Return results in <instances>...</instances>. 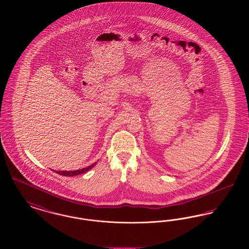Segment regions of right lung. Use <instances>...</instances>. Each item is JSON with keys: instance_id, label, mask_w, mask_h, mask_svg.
Returning <instances> with one entry per match:
<instances>
[{"instance_id": "right-lung-1", "label": "right lung", "mask_w": 249, "mask_h": 249, "mask_svg": "<svg viewBox=\"0 0 249 249\" xmlns=\"http://www.w3.org/2000/svg\"><path fill=\"white\" fill-rule=\"evenodd\" d=\"M96 163H97V162H95V163L91 164V165L88 166V167H86V168H83V169H81V170H75V171H59V172L56 171V173L59 174L60 176H63V177H75V176L81 175V174H84V173L89 171L90 169H92V168L96 165ZM54 172H55V171H54Z\"/></svg>"}]
</instances>
